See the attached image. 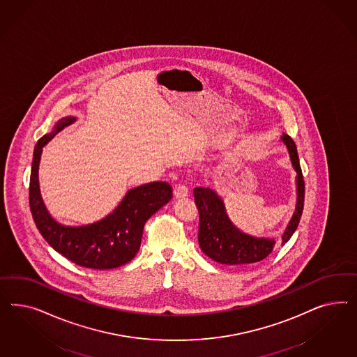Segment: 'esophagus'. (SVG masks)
I'll return each mask as SVG.
<instances>
[{
  "label": "esophagus",
  "mask_w": 357,
  "mask_h": 357,
  "mask_svg": "<svg viewBox=\"0 0 357 357\" xmlns=\"http://www.w3.org/2000/svg\"><path fill=\"white\" fill-rule=\"evenodd\" d=\"M174 196L176 199H184L188 196V188L184 184H176L174 188Z\"/></svg>",
  "instance_id": "obj_1"
}]
</instances>
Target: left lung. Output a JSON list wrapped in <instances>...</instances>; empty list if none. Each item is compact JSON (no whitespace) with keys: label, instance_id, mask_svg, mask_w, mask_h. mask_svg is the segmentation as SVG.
Masks as SVG:
<instances>
[{"label":"left lung","instance_id":"left-lung-1","mask_svg":"<svg viewBox=\"0 0 357 357\" xmlns=\"http://www.w3.org/2000/svg\"><path fill=\"white\" fill-rule=\"evenodd\" d=\"M281 141L289 153L293 170L296 172V209L292 218L281 236V245H285L298 227L303 215L305 183L294 141L282 135ZM196 206L200 213L199 246L212 260L221 264L245 266L267 258L276 245L275 238L255 237L238 229L227 213L221 196L209 187L194 188Z\"/></svg>","mask_w":357,"mask_h":357}]
</instances>
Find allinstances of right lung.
Returning a JSON list of instances; mask_svg holds the SVG:
<instances>
[{
	"label": "right lung",
	"instance_id": "right-lung-1",
	"mask_svg": "<svg viewBox=\"0 0 357 357\" xmlns=\"http://www.w3.org/2000/svg\"><path fill=\"white\" fill-rule=\"evenodd\" d=\"M77 118L65 116L44 135L33 149L30 176V208L35 225L52 249L81 267L116 268L135 258L140 249L144 225L167 204L173 188L166 182H151L130 188L107 216L93 224L70 227L56 221L44 204L39 185V163L43 148Z\"/></svg>",
	"mask_w": 357,
	"mask_h": 357
}]
</instances>
